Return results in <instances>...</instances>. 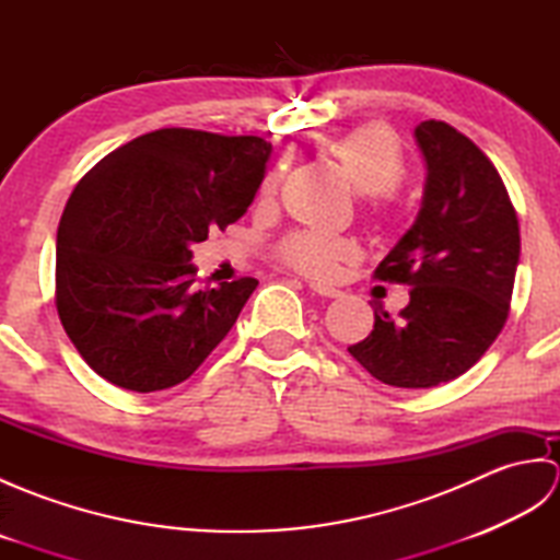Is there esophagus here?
I'll list each match as a JSON object with an SVG mask.
<instances>
[{"mask_svg": "<svg viewBox=\"0 0 560 560\" xmlns=\"http://www.w3.org/2000/svg\"><path fill=\"white\" fill-rule=\"evenodd\" d=\"M307 289H311L317 295H323V299H339V295H341L339 289H331V287H325V283H315V281L307 283Z\"/></svg>", "mask_w": 560, "mask_h": 560, "instance_id": "esophagus-1", "label": "esophagus"}]
</instances>
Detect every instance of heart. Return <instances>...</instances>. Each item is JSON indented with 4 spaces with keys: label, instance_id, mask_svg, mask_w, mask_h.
<instances>
[{
    "label": "heart",
    "instance_id": "1",
    "mask_svg": "<svg viewBox=\"0 0 560 560\" xmlns=\"http://www.w3.org/2000/svg\"><path fill=\"white\" fill-rule=\"evenodd\" d=\"M331 153L349 175L361 195L380 197L395 192L401 183L404 163L397 141L385 127H359L341 137ZM281 180L279 171H269L259 185V201H267L277 192ZM279 259L289 269L311 279H331L341 265L359 259V245L349 237L299 231L283 237L277 247Z\"/></svg>",
    "mask_w": 560,
    "mask_h": 560
}]
</instances>
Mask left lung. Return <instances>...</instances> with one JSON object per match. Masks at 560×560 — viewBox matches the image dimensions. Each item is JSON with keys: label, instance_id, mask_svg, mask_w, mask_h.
Returning <instances> with one entry per match:
<instances>
[{"label": "left lung", "instance_id": "1", "mask_svg": "<svg viewBox=\"0 0 560 560\" xmlns=\"http://www.w3.org/2000/svg\"><path fill=\"white\" fill-rule=\"evenodd\" d=\"M425 161L421 211L373 277L411 287L399 317L375 307L349 353L392 387H435L467 373L505 327L520 223L503 177L469 137L440 120L416 127Z\"/></svg>", "mask_w": 560, "mask_h": 560}]
</instances>
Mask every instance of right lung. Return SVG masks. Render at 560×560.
Instances as JSON below:
<instances>
[{"label": "right lung", "mask_w": 560, "mask_h": 560, "mask_svg": "<svg viewBox=\"0 0 560 560\" xmlns=\"http://www.w3.org/2000/svg\"><path fill=\"white\" fill-rule=\"evenodd\" d=\"M271 144L165 127L110 151L81 177L57 229L55 305L67 337L108 383H185L257 289H201L189 245L253 205Z\"/></svg>", "instance_id": "right-lung-1"}]
</instances>
